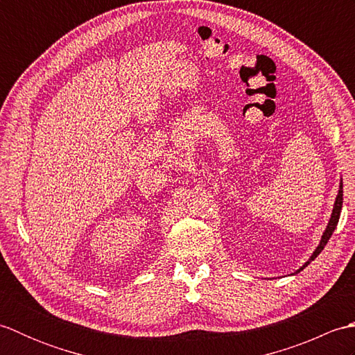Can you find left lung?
<instances>
[{"instance_id": "8db88e82", "label": "left lung", "mask_w": 355, "mask_h": 355, "mask_svg": "<svg viewBox=\"0 0 355 355\" xmlns=\"http://www.w3.org/2000/svg\"><path fill=\"white\" fill-rule=\"evenodd\" d=\"M342 205H343V183L340 182V186H338V193H337V197H336V202H334V207H333V214H331V218H329V223H328V225H327V229H325V232H323V235H322V239H320V243H319V245L315 247V250L313 252V254H311V258L308 259L302 267H300L296 273H300V271H302L308 263H310L311 261H314L315 258H318V256L320 254V252L323 250V248H325V245H327V243L329 241V238H331V235H333V232L336 230V227H337V223H338V218H340V212H342ZM294 275V273H293Z\"/></svg>"}]
</instances>
